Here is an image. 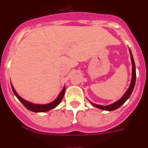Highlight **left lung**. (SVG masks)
Listing matches in <instances>:
<instances>
[{"label":"left lung","instance_id":"left-lung-1","mask_svg":"<svg viewBox=\"0 0 148 148\" xmlns=\"http://www.w3.org/2000/svg\"><path fill=\"white\" fill-rule=\"evenodd\" d=\"M130 55H131V60H132V82H131V84H130V87L127 90V91L126 92L125 94L119 100L116 101V103H113L111 105H109V106H100V105H96L94 104V103H91L92 106H94L95 107H97L98 108L102 109V110H116V109L119 108V107H121L123 104L126 102V100L130 97L131 95L132 92L133 90H134V85H135V82H136V69H135V64H134V58H133L132 54L131 51L130 49Z\"/></svg>","mask_w":148,"mask_h":148}]
</instances>
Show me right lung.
Masks as SVG:
<instances>
[{
    "mask_svg": "<svg viewBox=\"0 0 148 148\" xmlns=\"http://www.w3.org/2000/svg\"><path fill=\"white\" fill-rule=\"evenodd\" d=\"M11 88H12L13 92H14V95H16V97L18 99L20 102L27 108L28 110H31V111H33V112H46L48 110H51V109L54 108L56 107L61 101L62 100L63 97H64V92H65V90H66V87H64V89L62 90V91L61 92V93L59 94L58 97H57L56 100H54L53 102L51 103H48V104H45V105H37V104H33V103H29V102L27 101V100H24L23 98H21L19 95L16 93V92L14 90V87L11 85Z\"/></svg>",
    "mask_w": 148,
    "mask_h": 148,
    "instance_id": "1",
    "label": "right lung"
}]
</instances>
